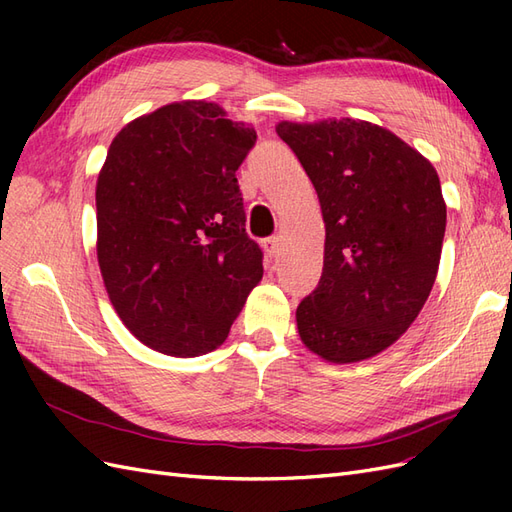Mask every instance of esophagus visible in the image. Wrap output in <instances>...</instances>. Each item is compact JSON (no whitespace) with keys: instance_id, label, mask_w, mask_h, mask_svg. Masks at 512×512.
I'll list each match as a JSON object with an SVG mask.
<instances>
[{"instance_id":"1","label":"esophagus","mask_w":512,"mask_h":512,"mask_svg":"<svg viewBox=\"0 0 512 512\" xmlns=\"http://www.w3.org/2000/svg\"><path fill=\"white\" fill-rule=\"evenodd\" d=\"M280 237L277 235H273V237H267L265 241H262V247H265V252L269 254V256H275L277 254V250H280Z\"/></svg>"}]
</instances>
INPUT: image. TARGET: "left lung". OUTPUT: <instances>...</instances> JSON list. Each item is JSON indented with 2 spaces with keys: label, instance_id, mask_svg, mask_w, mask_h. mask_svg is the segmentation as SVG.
<instances>
[{
  "label": "left lung",
  "instance_id": "obj_1",
  "mask_svg": "<svg viewBox=\"0 0 512 512\" xmlns=\"http://www.w3.org/2000/svg\"><path fill=\"white\" fill-rule=\"evenodd\" d=\"M320 198L324 269L297 307L303 344L331 363L397 342L438 275L446 205L436 168L393 132L356 119L277 123Z\"/></svg>",
  "mask_w": 512,
  "mask_h": 512
}]
</instances>
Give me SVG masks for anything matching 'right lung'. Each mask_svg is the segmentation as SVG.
I'll use <instances>...</instances> for the list:
<instances>
[{
	"mask_svg": "<svg viewBox=\"0 0 512 512\" xmlns=\"http://www.w3.org/2000/svg\"><path fill=\"white\" fill-rule=\"evenodd\" d=\"M254 143V128L190 100L134 119L108 147L96 185L98 262L115 312L145 346L215 350L262 280L237 181Z\"/></svg>",
	"mask_w": 512,
	"mask_h": 512,
	"instance_id": "obj_1",
	"label": "right lung"
}]
</instances>
